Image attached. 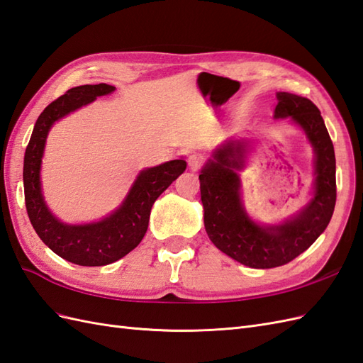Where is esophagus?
<instances>
[{
  "label": "esophagus",
  "mask_w": 363,
  "mask_h": 363,
  "mask_svg": "<svg viewBox=\"0 0 363 363\" xmlns=\"http://www.w3.org/2000/svg\"><path fill=\"white\" fill-rule=\"evenodd\" d=\"M189 165H190V169L194 170V172L199 170L201 167L203 165V157L201 155H196V153L190 155L189 156Z\"/></svg>",
  "instance_id": "1"
}]
</instances>
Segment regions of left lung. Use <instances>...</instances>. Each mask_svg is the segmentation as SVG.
<instances>
[{"label":"left lung","instance_id":"1","mask_svg":"<svg viewBox=\"0 0 363 363\" xmlns=\"http://www.w3.org/2000/svg\"><path fill=\"white\" fill-rule=\"evenodd\" d=\"M274 118H290L314 150V196L281 225H259L240 201L238 172L244 169L247 143L228 141L213 153L199 174L203 225L222 253L252 268H274L291 262L318 239L336 206V156L319 108L310 99L279 91Z\"/></svg>","mask_w":363,"mask_h":363}]
</instances>
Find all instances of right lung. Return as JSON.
Returning a JSON list of instances; mask_svg holds the SVG:
<instances>
[{
    "instance_id": "add662e5",
    "label": "right lung",
    "mask_w": 363,
    "mask_h": 363,
    "mask_svg": "<svg viewBox=\"0 0 363 363\" xmlns=\"http://www.w3.org/2000/svg\"><path fill=\"white\" fill-rule=\"evenodd\" d=\"M111 91L115 87L104 82L86 84L50 102L36 119L24 155V199L36 235L53 253L82 267L108 265L136 248L147 231L155 201L187 167L184 160H174L143 170L119 208L98 222L72 225L55 218L45 206L40 181L45 138L58 119Z\"/></svg>"
}]
</instances>
